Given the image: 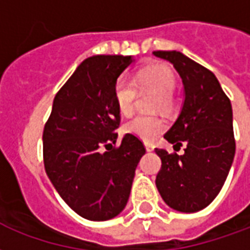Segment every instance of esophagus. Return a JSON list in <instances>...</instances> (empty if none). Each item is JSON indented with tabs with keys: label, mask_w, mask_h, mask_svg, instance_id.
<instances>
[{
	"label": "esophagus",
	"mask_w": 250,
	"mask_h": 250,
	"mask_svg": "<svg viewBox=\"0 0 250 250\" xmlns=\"http://www.w3.org/2000/svg\"><path fill=\"white\" fill-rule=\"evenodd\" d=\"M145 149H146V152H152L153 149H154V146H153L152 144L145 143Z\"/></svg>",
	"instance_id": "obj_1"
}]
</instances>
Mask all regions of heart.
<instances>
[{"label": "heart", "mask_w": 250, "mask_h": 250, "mask_svg": "<svg viewBox=\"0 0 250 250\" xmlns=\"http://www.w3.org/2000/svg\"><path fill=\"white\" fill-rule=\"evenodd\" d=\"M176 76L170 67L164 63H150L141 67L136 73L133 81L126 77L117 78L113 90L114 103L118 112L123 116H130L136 105L137 89H150L157 93L154 106L163 110H169L172 107V96L176 90ZM165 129L167 124L163 118L145 114H138L124 125V132L140 138L145 143H153L154 140H157Z\"/></svg>", "instance_id": "heart-1"}]
</instances>
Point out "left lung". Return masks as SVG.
Instances as JSON below:
<instances>
[{"instance_id": "obj_1", "label": "left lung", "mask_w": 250, "mask_h": 250, "mask_svg": "<svg viewBox=\"0 0 250 250\" xmlns=\"http://www.w3.org/2000/svg\"><path fill=\"white\" fill-rule=\"evenodd\" d=\"M153 54L173 63L185 92L181 113L164 138L174 144L173 147L187 145L183 156L156 149L163 163L156 187L174 210L198 212L220 193L234 158L230 100L210 70L183 53L157 50Z\"/></svg>"}]
</instances>
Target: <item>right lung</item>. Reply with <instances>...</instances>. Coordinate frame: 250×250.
<instances>
[{"label": "right lung", "instance_id": "obj_1", "mask_svg": "<svg viewBox=\"0 0 250 250\" xmlns=\"http://www.w3.org/2000/svg\"><path fill=\"white\" fill-rule=\"evenodd\" d=\"M132 56H93L78 65L54 97L42 134L43 164L58 194L81 217L106 221L123 212L144 144L125 134L117 141L120 112L114 83Z\"/></svg>", "mask_w": 250, "mask_h": 250}]
</instances>
